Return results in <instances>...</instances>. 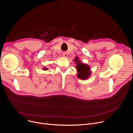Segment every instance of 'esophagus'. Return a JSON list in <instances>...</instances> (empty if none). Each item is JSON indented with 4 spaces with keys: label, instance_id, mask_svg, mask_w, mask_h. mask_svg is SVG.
Listing matches in <instances>:
<instances>
[{
    "label": "esophagus",
    "instance_id": "obj_1",
    "mask_svg": "<svg viewBox=\"0 0 133 133\" xmlns=\"http://www.w3.org/2000/svg\"><path fill=\"white\" fill-rule=\"evenodd\" d=\"M63 56H64V57H67L68 54H67V53H66V52H64V53H63Z\"/></svg>",
    "mask_w": 133,
    "mask_h": 133
}]
</instances>
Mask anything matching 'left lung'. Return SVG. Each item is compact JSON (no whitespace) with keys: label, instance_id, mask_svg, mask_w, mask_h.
Returning a JSON list of instances; mask_svg holds the SVG:
<instances>
[{"label":"left lung","instance_id":"1","mask_svg":"<svg viewBox=\"0 0 133 133\" xmlns=\"http://www.w3.org/2000/svg\"><path fill=\"white\" fill-rule=\"evenodd\" d=\"M74 61L75 64H77L76 68L78 72L77 77L83 80H87L90 78L92 73L90 66L87 64L83 63L78 59V57L75 58Z\"/></svg>","mask_w":133,"mask_h":133}]
</instances>
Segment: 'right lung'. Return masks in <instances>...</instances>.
Segmentation results:
<instances>
[{
    "label": "right lung",
    "instance_id": "right-lung-1",
    "mask_svg": "<svg viewBox=\"0 0 133 133\" xmlns=\"http://www.w3.org/2000/svg\"><path fill=\"white\" fill-rule=\"evenodd\" d=\"M43 70H48V68H46V67H43Z\"/></svg>",
    "mask_w": 133,
    "mask_h": 133
}]
</instances>
